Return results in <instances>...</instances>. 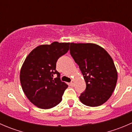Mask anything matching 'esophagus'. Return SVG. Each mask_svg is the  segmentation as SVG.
Masks as SVG:
<instances>
[{
    "label": "esophagus",
    "instance_id": "obj_1",
    "mask_svg": "<svg viewBox=\"0 0 132 132\" xmlns=\"http://www.w3.org/2000/svg\"><path fill=\"white\" fill-rule=\"evenodd\" d=\"M70 85H71V86H74V85H75V82H74L73 80L72 82H70Z\"/></svg>",
    "mask_w": 132,
    "mask_h": 132
}]
</instances>
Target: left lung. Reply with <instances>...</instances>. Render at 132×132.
Listing matches in <instances>:
<instances>
[{"label": "left lung", "mask_w": 132, "mask_h": 132, "mask_svg": "<svg viewBox=\"0 0 132 132\" xmlns=\"http://www.w3.org/2000/svg\"><path fill=\"white\" fill-rule=\"evenodd\" d=\"M70 51L86 84V90L79 96L80 102L89 107L105 103L114 91L118 80L112 59L104 48L93 43H71Z\"/></svg>", "instance_id": "1"}]
</instances>
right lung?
<instances>
[{"label": "right lung", "instance_id": "right-lung-1", "mask_svg": "<svg viewBox=\"0 0 132 132\" xmlns=\"http://www.w3.org/2000/svg\"><path fill=\"white\" fill-rule=\"evenodd\" d=\"M69 48L70 43L55 41L37 46L25 59L20 70V83L26 96L36 107L51 109L62 100L68 86L61 80L56 62ZM55 74L58 77L53 79Z\"/></svg>", "mask_w": 132, "mask_h": 132}]
</instances>
